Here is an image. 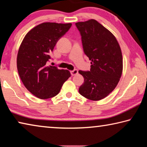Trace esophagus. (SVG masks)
<instances>
[{
	"instance_id": "esophagus-1",
	"label": "esophagus",
	"mask_w": 147,
	"mask_h": 147,
	"mask_svg": "<svg viewBox=\"0 0 147 147\" xmlns=\"http://www.w3.org/2000/svg\"><path fill=\"white\" fill-rule=\"evenodd\" d=\"M70 73H71L72 76H76L78 74V70L77 69H74V70L71 71Z\"/></svg>"
}]
</instances>
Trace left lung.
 I'll use <instances>...</instances> for the list:
<instances>
[{"instance_id":"8db88e82","label":"left lung","mask_w":147,"mask_h":147,"mask_svg":"<svg viewBox=\"0 0 147 147\" xmlns=\"http://www.w3.org/2000/svg\"><path fill=\"white\" fill-rule=\"evenodd\" d=\"M76 25L84 53L91 61L90 71H79L84 78L79 92L88 100H100L115 89L121 77V47L114 35L94 19Z\"/></svg>"}]
</instances>
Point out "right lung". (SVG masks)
<instances>
[{
  "label": "right lung",
  "mask_w": 147,
  "mask_h": 147,
  "mask_svg": "<svg viewBox=\"0 0 147 147\" xmlns=\"http://www.w3.org/2000/svg\"><path fill=\"white\" fill-rule=\"evenodd\" d=\"M71 26V23L40 24L26 34L19 47L17 57L19 77L26 89L38 98L57 95L71 76L68 70L47 65L57 42Z\"/></svg>",
  "instance_id": "1"
}]
</instances>
